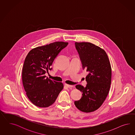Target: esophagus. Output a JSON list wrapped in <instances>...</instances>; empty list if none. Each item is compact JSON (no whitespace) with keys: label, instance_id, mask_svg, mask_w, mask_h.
<instances>
[{"label":"esophagus","instance_id":"1","mask_svg":"<svg viewBox=\"0 0 135 135\" xmlns=\"http://www.w3.org/2000/svg\"><path fill=\"white\" fill-rule=\"evenodd\" d=\"M65 85L66 87L69 88H72V87H73V86H72V85H68V84H65Z\"/></svg>","mask_w":135,"mask_h":135}]
</instances>
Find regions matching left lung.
Masks as SVG:
<instances>
[{
  "label": "left lung",
  "mask_w": 135,
  "mask_h": 135,
  "mask_svg": "<svg viewBox=\"0 0 135 135\" xmlns=\"http://www.w3.org/2000/svg\"><path fill=\"white\" fill-rule=\"evenodd\" d=\"M75 46L82 67L89 74L86 78V87L76 86L83 93V96L74 103L82 112H91L102 106L108 94L111 82L110 63L105 50L93 44L76 42Z\"/></svg>",
  "instance_id": "8db88e82"
}]
</instances>
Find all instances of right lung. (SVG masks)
Instances as JSON below:
<instances>
[{"label": "right lung", "mask_w": 135, "mask_h": 135, "mask_svg": "<svg viewBox=\"0 0 135 135\" xmlns=\"http://www.w3.org/2000/svg\"><path fill=\"white\" fill-rule=\"evenodd\" d=\"M68 42L56 41L30 50L25 58L22 70V82L29 100L35 105L47 107L55 102L63 89L61 82L46 77L51 70L54 59Z\"/></svg>", "instance_id": "right-lung-1"}]
</instances>
